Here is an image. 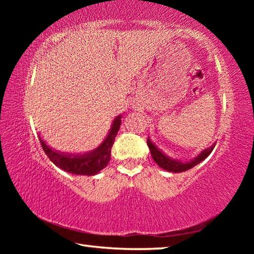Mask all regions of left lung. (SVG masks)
I'll return each mask as SVG.
<instances>
[{"label": "left lung", "mask_w": 254, "mask_h": 254, "mask_svg": "<svg viewBox=\"0 0 254 254\" xmlns=\"http://www.w3.org/2000/svg\"><path fill=\"white\" fill-rule=\"evenodd\" d=\"M147 143L150 149V152H151L153 160L156 161L157 165L159 167H161L162 169L170 171V173H183V171H186L188 169L192 168V167L198 165L200 161H203L204 159L207 158L215 147V143H214L212 144V147L203 150L198 156L195 157L194 159H191V160L182 161V160H177V159H173L168 156H166V154L163 153L160 149H158L157 145L150 140V137H148Z\"/></svg>", "instance_id": "1"}]
</instances>
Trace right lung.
Listing matches in <instances>:
<instances>
[{
  "mask_svg": "<svg viewBox=\"0 0 254 254\" xmlns=\"http://www.w3.org/2000/svg\"><path fill=\"white\" fill-rule=\"evenodd\" d=\"M121 126V115L114 119L113 124L105 137V140L94 149L91 152L86 153H66L54 150L47 144L42 137L39 135L40 143L42 145L45 153L48 158L54 162L60 169L67 171L74 175H85V176H94L104 169L110 162L111 159V149L113 147L115 136Z\"/></svg>",
  "mask_w": 254,
  "mask_h": 254,
  "instance_id": "1",
  "label": "right lung"
}]
</instances>
